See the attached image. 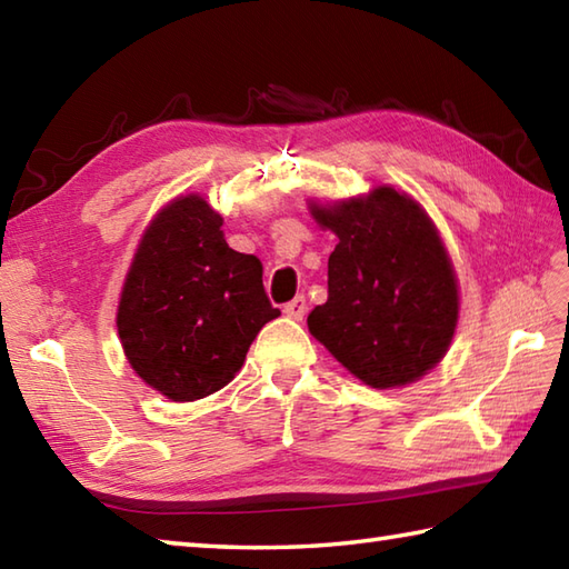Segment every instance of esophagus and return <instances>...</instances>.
Here are the masks:
<instances>
[{
    "instance_id": "esophagus-1",
    "label": "esophagus",
    "mask_w": 569,
    "mask_h": 569,
    "mask_svg": "<svg viewBox=\"0 0 569 569\" xmlns=\"http://www.w3.org/2000/svg\"><path fill=\"white\" fill-rule=\"evenodd\" d=\"M306 310H308V303H306V298H303V296L293 298L291 303H286V308H283L286 316H288V318H293V320H303Z\"/></svg>"
}]
</instances>
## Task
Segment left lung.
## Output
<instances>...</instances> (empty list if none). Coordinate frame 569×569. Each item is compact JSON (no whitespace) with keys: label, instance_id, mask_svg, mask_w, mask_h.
<instances>
[{"label":"left lung","instance_id":"8db88e82","mask_svg":"<svg viewBox=\"0 0 569 569\" xmlns=\"http://www.w3.org/2000/svg\"><path fill=\"white\" fill-rule=\"evenodd\" d=\"M312 217L340 239L328 261V303L308 316L312 337L373 389L420 379L445 357L459 310L438 229L386 186L332 208L312 204Z\"/></svg>","mask_w":569,"mask_h":569}]
</instances>
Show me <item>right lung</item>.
Instances as JSON below:
<instances>
[{
	"mask_svg": "<svg viewBox=\"0 0 569 569\" xmlns=\"http://www.w3.org/2000/svg\"><path fill=\"white\" fill-rule=\"evenodd\" d=\"M222 217L198 196L163 208L143 234L119 300L131 369L171 401H196L234 379L249 345L281 316L261 261L229 249Z\"/></svg>",
	"mask_w": 569,
	"mask_h": 569,
	"instance_id": "obj_1",
	"label": "right lung"
}]
</instances>
